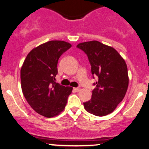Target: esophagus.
I'll use <instances>...</instances> for the list:
<instances>
[{"label":"esophagus","instance_id":"34e87169","mask_svg":"<svg viewBox=\"0 0 149 149\" xmlns=\"http://www.w3.org/2000/svg\"><path fill=\"white\" fill-rule=\"evenodd\" d=\"M73 90H74L75 92H79L80 91V88H73Z\"/></svg>","mask_w":149,"mask_h":149}]
</instances>
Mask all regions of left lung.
<instances>
[{"mask_svg":"<svg viewBox=\"0 0 149 149\" xmlns=\"http://www.w3.org/2000/svg\"><path fill=\"white\" fill-rule=\"evenodd\" d=\"M77 47L88 56L94 83L91 100L84 102L87 111L96 116H104L115 110L127 92L129 78L125 61L111 47L93 40L78 44Z\"/></svg>","mask_w":149,"mask_h":149,"instance_id":"8db88e82","label":"left lung"}]
</instances>
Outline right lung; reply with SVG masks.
<instances>
[{
  "label": "right lung",
  "mask_w": 149,
  "mask_h": 149,
  "mask_svg": "<svg viewBox=\"0 0 149 149\" xmlns=\"http://www.w3.org/2000/svg\"><path fill=\"white\" fill-rule=\"evenodd\" d=\"M71 45L62 40H51L32 49L21 69L22 92L38 113L47 118L59 115L67 103L71 87L56 83L57 63Z\"/></svg>",
  "instance_id": "right-lung-1"
}]
</instances>
